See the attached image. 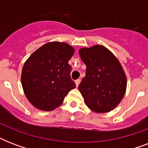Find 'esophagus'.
<instances>
[{"mask_svg":"<svg viewBox=\"0 0 148 148\" xmlns=\"http://www.w3.org/2000/svg\"><path fill=\"white\" fill-rule=\"evenodd\" d=\"M80 83H81V80H80V79H77V80H76V81H75V84H76V87H78V85L80 84Z\"/></svg>","mask_w":148,"mask_h":148,"instance_id":"esophagus-1","label":"esophagus"}]
</instances>
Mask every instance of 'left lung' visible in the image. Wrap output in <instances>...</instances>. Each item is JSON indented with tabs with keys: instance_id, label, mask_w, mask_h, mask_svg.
Here are the masks:
<instances>
[{
	"instance_id": "left-lung-1",
	"label": "left lung",
	"mask_w": 148,
	"mask_h": 148,
	"mask_svg": "<svg viewBox=\"0 0 148 148\" xmlns=\"http://www.w3.org/2000/svg\"><path fill=\"white\" fill-rule=\"evenodd\" d=\"M79 55L87 66L78 89L88 108L95 113L114 110L124 97L127 76L114 53L103 45L82 47Z\"/></svg>"
}]
</instances>
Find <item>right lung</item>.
Wrapping results in <instances>:
<instances>
[{"mask_svg": "<svg viewBox=\"0 0 148 148\" xmlns=\"http://www.w3.org/2000/svg\"><path fill=\"white\" fill-rule=\"evenodd\" d=\"M74 48L64 42L52 41L36 50L21 71L23 90L29 102L39 110L51 111L62 104L76 85L71 78L68 61Z\"/></svg>", "mask_w": 148, "mask_h": 148, "instance_id": "obj_1", "label": "right lung"}]
</instances>
